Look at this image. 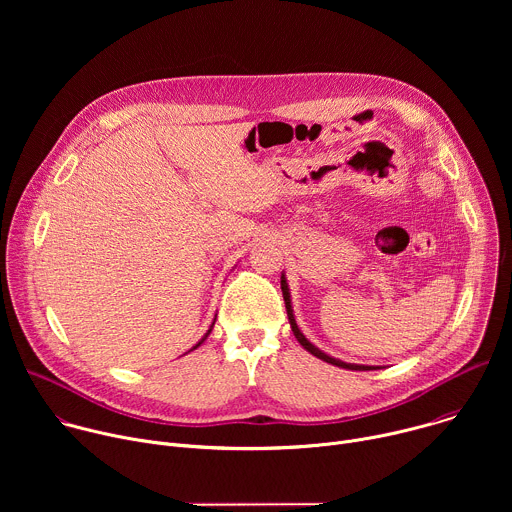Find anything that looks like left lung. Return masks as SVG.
Segmentation results:
<instances>
[{"instance_id": "obj_1", "label": "left lung", "mask_w": 512, "mask_h": 512, "mask_svg": "<svg viewBox=\"0 0 512 512\" xmlns=\"http://www.w3.org/2000/svg\"><path fill=\"white\" fill-rule=\"evenodd\" d=\"M281 291H283V302H285V310H287V318H289V326H291V332H294V336L298 338V342L310 352L314 354L316 358L324 360V362H330L334 364V367H340V369H348V371H373V369H379V367H367V364H352V362H344V360H338V358H332L328 356L326 352H322L318 346H314L304 334L302 330L298 328L296 324V318H294V310H291V300H289V287H287V281H285V275L281 273Z\"/></svg>"}]
</instances>
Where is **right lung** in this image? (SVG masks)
Segmentation results:
<instances>
[{
	"label": "right lung",
	"mask_w": 512,
	"mask_h": 512,
	"mask_svg": "<svg viewBox=\"0 0 512 512\" xmlns=\"http://www.w3.org/2000/svg\"><path fill=\"white\" fill-rule=\"evenodd\" d=\"M212 326H214V322H212ZM212 326H210V330H212ZM210 330H208V332H206V334H204V338H202V340H200V342H198V344H196V346H194V348H198V346H200V344H202V342H204V340H206V336H208V334H210ZM194 348H192V350H194Z\"/></svg>",
	"instance_id": "obj_1"
}]
</instances>
